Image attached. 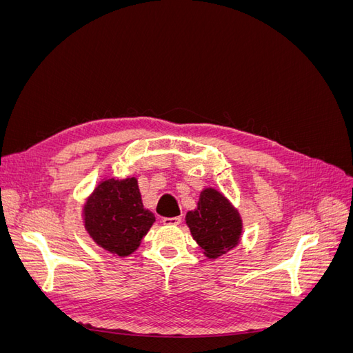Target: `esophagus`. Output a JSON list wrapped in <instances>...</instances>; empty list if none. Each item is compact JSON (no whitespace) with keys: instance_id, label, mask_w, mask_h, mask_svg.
<instances>
[{"instance_id":"obj_1","label":"esophagus","mask_w":353,"mask_h":353,"mask_svg":"<svg viewBox=\"0 0 353 353\" xmlns=\"http://www.w3.org/2000/svg\"><path fill=\"white\" fill-rule=\"evenodd\" d=\"M181 219L179 216H175V218H165L162 222H163V225H168V227H175V225H179L181 223Z\"/></svg>"}]
</instances>
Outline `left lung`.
Here are the masks:
<instances>
[{
  "label": "left lung",
  "instance_id": "obj_1",
  "mask_svg": "<svg viewBox=\"0 0 353 353\" xmlns=\"http://www.w3.org/2000/svg\"><path fill=\"white\" fill-rule=\"evenodd\" d=\"M185 222L191 236L209 259H216L237 248L243 237L239 209L212 187L201 190L197 208L187 212Z\"/></svg>",
  "mask_w": 353,
  "mask_h": 353
}]
</instances>
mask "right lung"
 <instances>
[{"label": "right lung", "instance_id": "obj_1", "mask_svg": "<svg viewBox=\"0 0 353 353\" xmlns=\"http://www.w3.org/2000/svg\"><path fill=\"white\" fill-rule=\"evenodd\" d=\"M83 227L92 241L114 256L132 254L156 218L145 209L138 179L104 178L82 206Z\"/></svg>", "mask_w": 353, "mask_h": 353}]
</instances>
